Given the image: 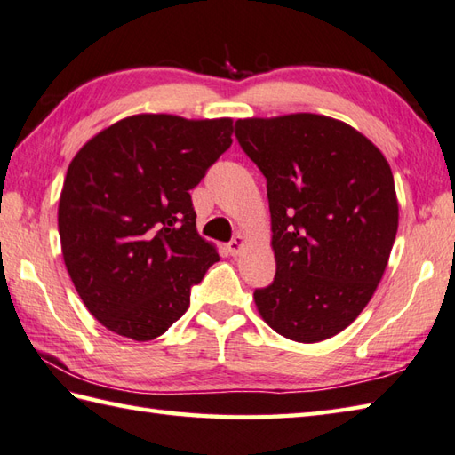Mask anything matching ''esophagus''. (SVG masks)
<instances>
[{"label":"esophagus","instance_id":"1","mask_svg":"<svg viewBox=\"0 0 455 455\" xmlns=\"http://www.w3.org/2000/svg\"><path fill=\"white\" fill-rule=\"evenodd\" d=\"M245 243H247V241H245V237L243 235H241V234H237L234 239H231L229 241V243H228V251H229V255H234V257H237L241 251H243V247H245Z\"/></svg>","mask_w":455,"mask_h":455}]
</instances>
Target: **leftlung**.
Listing matches in <instances>:
<instances>
[{
  "label": "left lung",
  "instance_id": "left-lung-1",
  "mask_svg": "<svg viewBox=\"0 0 455 455\" xmlns=\"http://www.w3.org/2000/svg\"><path fill=\"white\" fill-rule=\"evenodd\" d=\"M267 179L275 281L253 299L281 336L314 344L346 330L381 283L396 237L391 166L357 129L318 114L235 122Z\"/></svg>",
  "mask_w": 455,
  "mask_h": 455
}]
</instances>
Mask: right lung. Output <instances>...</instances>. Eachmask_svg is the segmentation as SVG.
Instances as JSON below:
<instances>
[{
    "instance_id": "right-lung-1",
    "label": "right lung",
    "mask_w": 455,
    "mask_h": 455,
    "mask_svg": "<svg viewBox=\"0 0 455 455\" xmlns=\"http://www.w3.org/2000/svg\"><path fill=\"white\" fill-rule=\"evenodd\" d=\"M231 133L229 117L139 114L72 159L59 202L62 257L82 302L109 331L159 338L220 261L198 235L190 190L229 149Z\"/></svg>"
}]
</instances>
